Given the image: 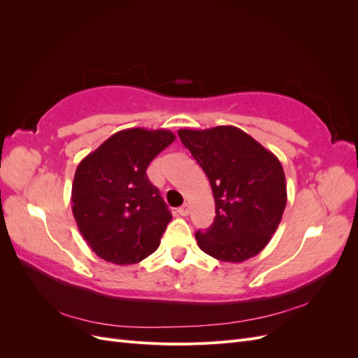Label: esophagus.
<instances>
[{
    "label": "esophagus",
    "mask_w": 358,
    "mask_h": 358,
    "mask_svg": "<svg viewBox=\"0 0 358 358\" xmlns=\"http://www.w3.org/2000/svg\"><path fill=\"white\" fill-rule=\"evenodd\" d=\"M178 213H179L180 216H187V215L189 213V204L185 203L183 206H180V208L178 209Z\"/></svg>",
    "instance_id": "34e87169"
}]
</instances>
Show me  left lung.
Returning <instances> with one entry per match:
<instances>
[{
  "label": "left lung",
  "instance_id": "obj_1",
  "mask_svg": "<svg viewBox=\"0 0 358 358\" xmlns=\"http://www.w3.org/2000/svg\"><path fill=\"white\" fill-rule=\"evenodd\" d=\"M178 134L209 178L215 199L213 224L196 233L201 251L229 263L262 252L287 204L285 175L276 155L231 125Z\"/></svg>",
  "mask_w": 358,
  "mask_h": 358
}]
</instances>
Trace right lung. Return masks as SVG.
<instances>
[{
	"mask_svg": "<svg viewBox=\"0 0 358 358\" xmlns=\"http://www.w3.org/2000/svg\"><path fill=\"white\" fill-rule=\"evenodd\" d=\"M175 138L169 129H122L76 169L74 220L86 243L106 262L134 264L159 246L171 213L146 169Z\"/></svg>",
	"mask_w": 358,
	"mask_h": 358,
	"instance_id": "obj_1",
	"label": "right lung"
}]
</instances>
